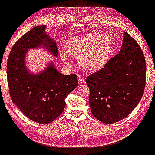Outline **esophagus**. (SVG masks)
Masks as SVG:
<instances>
[{
	"label": "esophagus",
	"instance_id": "1",
	"mask_svg": "<svg viewBox=\"0 0 155 155\" xmlns=\"http://www.w3.org/2000/svg\"><path fill=\"white\" fill-rule=\"evenodd\" d=\"M78 82H79L80 84H82L84 82V77H82V75H80L79 77H78Z\"/></svg>",
	"mask_w": 155,
	"mask_h": 155
}]
</instances>
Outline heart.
I'll list each match as a JSON object with an SVG mask.
<instances>
[{
    "mask_svg": "<svg viewBox=\"0 0 155 155\" xmlns=\"http://www.w3.org/2000/svg\"><path fill=\"white\" fill-rule=\"evenodd\" d=\"M112 46L113 42L109 35L89 32L68 39L65 45L67 54H62V58L68 65L70 58L68 54L72 58H78V63L82 69L94 72L105 65Z\"/></svg>",
    "mask_w": 155,
    "mask_h": 155,
    "instance_id": "b5f03b06",
    "label": "heart"
}]
</instances>
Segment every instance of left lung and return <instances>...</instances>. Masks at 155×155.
<instances>
[{
	"mask_svg": "<svg viewBox=\"0 0 155 155\" xmlns=\"http://www.w3.org/2000/svg\"><path fill=\"white\" fill-rule=\"evenodd\" d=\"M146 80V64L143 51L137 42L124 31L119 54L86 80L93 116L105 124H113L126 118L140 101Z\"/></svg>",
	"mask_w": 155,
	"mask_h": 155,
	"instance_id": "obj_1",
	"label": "left lung"
}]
</instances>
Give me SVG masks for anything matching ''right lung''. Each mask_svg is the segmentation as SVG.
I'll list each match as a JSON object with an SVG mask.
<instances>
[{"mask_svg": "<svg viewBox=\"0 0 155 155\" xmlns=\"http://www.w3.org/2000/svg\"><path fill=\"white\" fill-rule=\"evenodd\" d=\"M46 25L37 26L15 43L9 55L7 77L9 95L24 115L39 124H49L65 107V98L78 86L75 74L62 75L52 64L38 75L28 72L25 58L28 49L43 46L57 56L56 43L45 34Z\"/></svg>", "mask_w": 155, "mask_h": 155, "instance_id": "add662e5", "label": "right lung"}]
</instances>
